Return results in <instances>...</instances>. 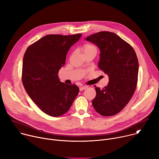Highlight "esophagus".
<instances>
[{"mask_svg": "<svg viewBox=\"0 0 159 159\" xmlns=\"http://www.w3.org/2000/svg\"><path fill=\"white\" fill-rule=\"evenodd\" d=\"M87 88V86H82V87H80V91H82V90H85Z\"/></svg>", "mask_w": 159, "mask_h": 159, "instance_id": "1", "label": "esophagus"}]
</instances>
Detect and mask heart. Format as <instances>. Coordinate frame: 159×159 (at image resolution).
<instances>
[{
    "mask_svg": "<svg viewBox=\"0 0 159 159\" xmlns=\"http://www.w3.org/2000/svg\"><path fill=\"white\" fill-rule=\"evenodd\" d=\"M96 50V48L93 44H90L89 43H86L84 46V52L87 50Z\"/></svg>",
    "mask_w": 159,
    "mask_h": 159,
    "instance_id": "1",
    "label": "heart"
}]
</instances>
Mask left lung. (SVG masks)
Returning a JSON list of instances; mask_svg holds the SVG:
<instances>
[{"label":"left lung","mask_w":159,"mask_h":159,"mask_svg":"<svg viewBox=\"0 0 159 159\" xmlns=\"http://www.w3.org/2000/svg\"><path fill=\"white\" fill-rule=\"evenodd\" d=\"M100 49L98 66L109 76L107 86L96 85L92 103L102 116L120 112L133 96L138 82L139 61L131 45L114 33L101 31L86 38Z\"/></svg>","instance_id":"8db88e82"}]
</instances>
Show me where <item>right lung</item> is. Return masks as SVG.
<instances>
[{"instance_id":"1","label":"right lung","mask_w":159,"mask_h":159,"mask_svg":"<svg viewBox=\"0 0 159 159\" xmlns=\"http://www.w3.org/2000/svg\"><path fill=\"white\" fill-rule=\"evenodd\" d=\"M74 35H47L27 48L23 58L22 81L27 94L47 115L58 117L70 108L79 92L75 85L60 81L59 70L66 55L81 37Z\"/></svg>"}]
</instances>
